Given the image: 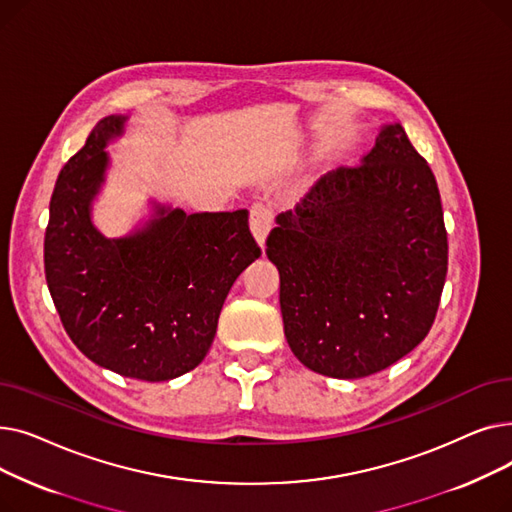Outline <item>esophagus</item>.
Returning <instances> with one entry per match:
<instances>
[{
	"label": "esophagus",
	"instance_id": "obj_1",
	"mask_svg": "<svg viewBox=\"0 0 512 512\" xmlns=\"http://www.w3.org/2000/svg\"><path fill=\"white\" fill-rule=\"evenodd\" d=\"M272 224H274V213H272V209L267 207V205H263V203H255V205L251 207L249 226H251V232H253L255 240L259 242L261 247L265 245V238H267V234H270Z\"/></svg>",
	"mask_w": 512,
	"mask_h": 512
}]
</instances>
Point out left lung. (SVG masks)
<instances>
[{
    "label": "left lung",
    "instance_id": "1",
    "mask_svg": "<svg viewBox=\"0 0 512 512\" xmlns=\"http://www.w3.org/2000/svg\"><path fill=\"white\" fill-rule=\"evenodd\" d=\"M276 222L265 253L280 272L288 346L305 367L365 378L427 336L448 238L434 172L400 124L382 126L359 166L321 176Z\"/></svg>",
    "mask_w": 512,
    "mask_h": 512
}]
</instances>
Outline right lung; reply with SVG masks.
<instances>
[{
    "instance_id": "add662e5",
    "label": "right lung",
    "mask_w": 512,
    "mask_h": 512,
    "mask_svg": "<svg viewBox=\"0 0 512 512\" xmlns=\"http://www.w3.org/2000/svg\"><path fill=\"white\" fill-rule=\"evenodd\" d=\"M126 118L107 116L68 159L49 203L45 278L78 351L124 378L166 382L207 355L234 280L261 249L249 211L184 213L157 205L143 230L105 238L91 203L105 145Z\"/></svg>"
}]
</instances>
